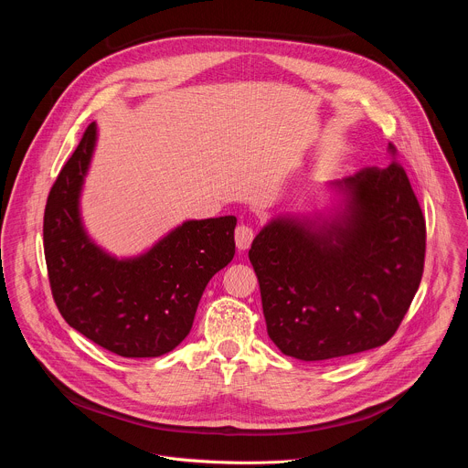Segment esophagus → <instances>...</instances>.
I'll return each mask as SVG.
<instances>
[{"instance_id": "obj_1", "label": "esophagus", "mask_w": 468, "mask_h": 468, "mask_svg": "<svg viewBox=\"0 0 468 468\" xmlns=\"http://www.w3.org/2000/svg\"><path fill=\"white\" fill-rule=\"evenodd\" d=\"M255 237V231L253 228L246 226V224H240L237 229H235V242H237V248L239 250H248L251 240Z\"/></svg>"}]
</instances>
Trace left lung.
<instances>
[{
	"mask_svg": "<svg viewBox=\"0 0 468 468\" xmlns=\"http://www.w3.org/2000/svg\"><path fill=\"white\" fill-rule=\"evenodd\" d=\"M333 186L343 202L331 218L278 217L248 251L269 337L302 361L385 345L424 272L426 220L402 165L363 168Z\"/></svg>",
	"mask_w": 468,
	"mask_h": 468,
	"instance_id": "1",
	"label": "left lung"
}]
</instances>
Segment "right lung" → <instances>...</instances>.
I'll list each match as a JSON object with an SVG mask.
<instances>
[{
  "label": "right lung",
  "instance_id": "obj_1",
  "mask_svg": "<svg viewBox=\"0 0 468 468\" xmlns=\"http://www.w3.org/2000/svg\"><path fill=\"white\" fill-rule=\"evenodd\" d=\"M98 139L96 122L58 172L44 211V255L62 318L120 357H159L192 327L209 280L235 255V217L186 220L148 251L116 259L81 222L80 196Z\"/></svg>",
  "mask_w": 468,
  "mask_h": 468
}]
</instances>
